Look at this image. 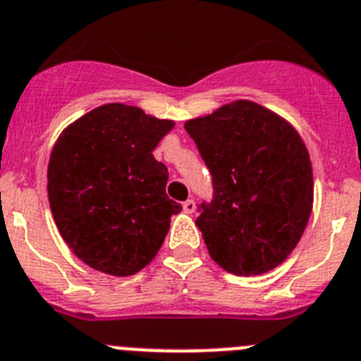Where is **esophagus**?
I'll return each mask as SVG.
<instances>
[{
    "label": "esophagus",
    "instance_id": "34e87169",
    "mask_svg": "<svg viewBox=\"0 0 361 361\" xmlns=\"http://www.w3.org/2000/svg\"><path fill=\"white\" fill-rule=\"evenodd\" d=\"M183 211L187 212V214H192V212L196 211V203H194V200H187V202H183Z\"/></svg>",
    "mask_w": 361,
    "mask_h": 361
}]
</instances>
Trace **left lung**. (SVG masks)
Returning <instances> with one entry per match:
<instances>
[{
	"label": "left lung",
	"instance_id": "1",
	"mask_svg": "<svg viewBox=\"0 0 361 361\" xmlns=\"http://www.w3.org/2000/svg\"><path fill=\"white\" fill-rule=\"evenodd\" d=\"M211 171L214 196L196 225L211 258L236 276L272 271L298 245L312 211L314 181L296 128L265 106L238 99L189 120Z\"/></svg>",
	"mask_w": 361,
	"mask_h": 361
}]
</instances>
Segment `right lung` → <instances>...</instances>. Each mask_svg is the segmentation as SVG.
<instances>
[{
    "label": "right lung",
    "instance_id": "obj_1",
    "mask_svg": "<svg viewBox=\"0 0 361 361\" xmlns=\"http://www.w3.org/2000/svg\"><path fill=\"white\" fill-rule=\"evenodd\" d=\"M174 121L123 103L87 112L59 134L47 171L50 211L72 252L111 276L142 271L158 255L181 205L152 156Z\"/></svg>",
    "mask_w": 361,
    "mask_h": 361
}]
</instances>
